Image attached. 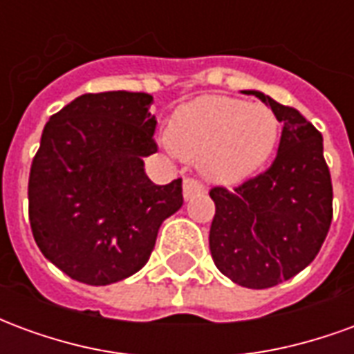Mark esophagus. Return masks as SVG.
<instances>
[{
  "label": "esophagus",
  "mask_w": 354,
  "mask_h": 354,
  "mask_svg": "<svg viewBox=\"0 0 354 354\" xmlns=\"http://www.w3.org/2000/svg\"><path fill=\"white\" fill-rule=\"evenodd\" d=\"M205 193V187L195 180V178H185L184 180V199L189 201L193 199L195 195H201Z\"/></svg>",
  "instance_id": "obj_1"
}]
</instances>
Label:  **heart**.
I'll return each instance as SVG.
<instances>
[{
	"mask_svg": "<svg viewBox=\"0 0 354 354\" xmlns=\"http://www.w3.org/2000/svg\"><path fill=\"white\" fill-rule=\"evenodd\" d=\"M279 119L261 104L208 94L182 104L169 123L170 149L199 161L203 176L235 185L254 176L273 153Z\"/></svg>",
	"mask_w": 354,
	"mask_h": 354,
	"instance_id": "1",
	"label": "heart"
}]
</instances>
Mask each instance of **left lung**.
Here are the masks:
<instances>
[{
  "label": "left lung",
  "instance_id": "8db88e82",
  "mask_svg": "<svg viewBox=\"0 0 354 354\" xmlns=\"http://www.w3.org/2000/svg\"><path fill=\"white\" fill-rule=\"evenodd\" d=\"M258 96L282 123L273 165L227 192L210 189L216 214L210 254L216 267L245 288H271L304 271L332 223V180L322 134L297 109Z\"/></svg>",
  "mask_w": 354,
  "mask_h": 354
}]
</instances>
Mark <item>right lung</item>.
I'll use <instances>...</instances> for the list:
<instances>
[{
	"label": "right lung",
	"mask_w": 354,
	"mask_h": 354,
	"mask_svg": "<svg viewBox=\"0 0 354 354\" xmlns=\"http://www.w3.org/2000/svg\"><path fill=\"white\" fill-rule=\"evenodd\" d=\"M153 96L81 94L50 117L32 162L30 225L41 254L73 281L106 286L146 266L161 223L184 205L182 178L155 185Z\"/></svg>",
	"instance_id": "obj_1"
}]
</instances>
